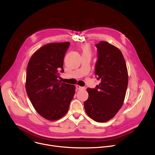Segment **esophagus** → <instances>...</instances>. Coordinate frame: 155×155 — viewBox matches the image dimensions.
<instances>
[{
    "mask_svg": "<svg viewBox=\"0 0 155 155\" xmlns=\"http://www.w3.org/2000/svg\"><path fill=\"white\" fill-rule=\"evenodd\" d=\"M76 87H77V89H78V90H84L85 89V87H83V86H79V85H76Z\"/></svg>",
    "mask_w": 155,
    "mask_h": 155,
    "instance_id": "obj_1",
    "label": "esophagus"
}]
</instances>
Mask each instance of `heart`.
Listing matches in <instances>:
<instances>
[{
    "mask_svg": "<svg viewBox=\"0 0 155 155\" xmlns=\"http://www.w3.org/2000/svg\"><path fill=\"white\" fill-rule=\"evenodd\" d=\"M81 50L82 51V54H89L91 55V48L90 45H88L87 43L83 44L80 46Z\"/></svg>",
    "mask_w": 155,
    "mask_h": 155,
    "instance_id": "heart-1",
    "label": "heart"
}]
</instances>
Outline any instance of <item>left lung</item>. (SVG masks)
<instances>
[{"label": "left lung", "mask_w": 155, "mask_h": 155, "mask_svg": "<svg viewBox=\"0 0 155 155\" xmlns=\"http://www.w3.org/2000/svg\"><path fill=\"white\" fill-rule=\"evenodd\" d=\"M98 59L95 74L101 83L94 89L87 88L88 99L84 102L87 115L96 122L113 118L123 105L128 84V74L121 51L107 41L96 45Z\"/></svg>", "instance_id": "left-lung-1"}]
</instances>
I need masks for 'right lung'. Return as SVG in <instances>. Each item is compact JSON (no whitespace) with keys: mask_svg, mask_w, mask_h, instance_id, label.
<instances>
[{"mask_svg":"<svg viewBox=\"0 0 155 155\" xmlns=\"http://www.w3.org/2000/svg\"><path fill=\"white\" fill-rule=\"evenodd\" d=\"M68 41L48 43L31 56L27 68L26 90L37 112L50 121L67 114L75 94V86L61 83L65 53Z\"/></svg>","mask_w":155,"mask_h":155,"instance_id":"add662e5","label":"right lung"}]
</instances>
